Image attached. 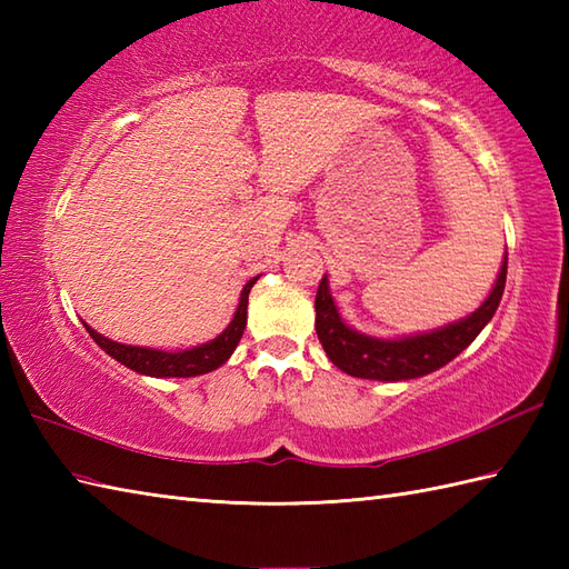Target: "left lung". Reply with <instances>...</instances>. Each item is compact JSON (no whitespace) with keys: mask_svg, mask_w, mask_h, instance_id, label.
<instances>
[{"mask_svg":"<svg viewBox=\"0 0 569 569\" xmlns=\"http://www.w3.org/2000/svg\"><path fill=\"white\" fill-rule=\"evenodd\" d=\"M506 269H509V253L503 257L491 293L471 316L432 332L396 337V340H381V337H369L349 328L335 306V298L330 296L328 276H322L316 296L318 340L332 365L349 373V377L377 381H406L426 377V373L452 361L487 328V322L493 318V312H497L501 303Z\"/></svg>","mask_w":569,"mask_h":569,"instance_id":"8db88e82","label":"left lung"}]
</instances>
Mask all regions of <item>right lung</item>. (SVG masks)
<instances>
[{"mask_svg": "<svg viewBox=\"0 0 569 569\" xmlns=\"http://www.w3.org/2000/svg\"><path fill=\"white\" fill-rule=\"evenodd\" d=\"M259 281L251 278V281L244 286L241 291L239 306L232 322L227 325L224 332H220L214 340L204 342L200 347H190L183 349V352H163V349H151V347H131V345H122L114 340H107L100 332H94L90 325H84V330L90 332V337L94 342L100 345V349H104L107 355L112 359L122 361L124 367L134 369L139 373H147V377H159V379H188V377H200V373H208L217 367H222L224 361L232 357V352L237 349L241 335H244L247 328V303H249V291L251 286Z\"/></svg>", "mask_w": 569, "mask_h": 569, "instance_id": "add662e5", "label": "right lung"}]
</instances>
